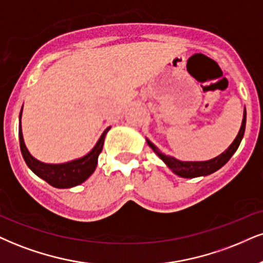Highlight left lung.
<instances>
[{
  "label": "left lung",
  "instance_id": "left-lung-1",
  "mask_svg": "<svg viewBox=\"0 0 263 263\" xmlns=\"http://www.w3.org/2000/svg\"><path fill=\"white\" fill-rule=\"evenodd\" d=\"M245 125H246V111L244 108V115H242V122L241 126L239 129L238 135L234 139V141L229 145V147L227 148L224 152H222L221 155L215 158H211L209 161H180L177 160L176 157L168 156V155L163 154L158 150V147L154 142H151L146 138L147 145L154 150L155 154L161 158L162 161L166 163V166L173 172L174 174L179 176L181 178H196V177H205L209 174L215 173L216 171H218L219 168H222L224 164L231 160V157L235 154V151L238 150L239 145L244 138L245 133Z\"/></svg>",
  "mask_w": 263,
  "mask_h": 263
}]
</instances>
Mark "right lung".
Wrapping results in <instances>:
<instances>
[{
    "label": "right lung",
    "instance_id": "right-lung-1",
    "mask_svg": "<svg viewBox=\"0 0 263 263\" xmlns=\"http://www.w3.org/2000/svg\"><path fill=\"white\" fill-rule=\"evenodd\" d=\"M22 112L23 107L21 109V115H19V142H21V151L27 166L39 178L47 181L53 187L68 189V187L80 185L95 172L99 155L101 154L105 138L107 133L111 129V126L105 129V132L102 133L101 137L97 140L95 146L87 152L85 156L64 162V163H45V162L36 160L27 148L22 132Z\"/></svg>",
    "mask_w": 263,
    "mask_h": 263
}]
</instances>
